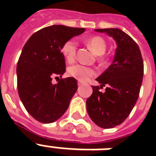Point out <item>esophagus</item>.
I'll return each instance as SVG.
<instances>
[{"mask_svg": "<svg viewBox=\"0 0 156 156\" xmlns=\"http://www.w3.org/2000/svg\"><path fill=\"white\" fill-rule=\"evenodd\" d=\"M81 85H82V83H79V82H78V87H81Z\"/></svg>", "mask_w": 156, "mask_h": 156, "instance_id": "1", "label": "esophagus"}]
</instances>
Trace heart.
I'll list each match as a JSON object with an SVG mask.
<instances>
[{
  "mask_svg": "<svg viewBox=\"0 0 156 156\" xmlns=\"http://www.w3.org/2000/svg\"><path fill=\"white\" fill-rule=\"evenodd\" d=\"M87 44L91 48L93 52L97 55H102L106 50L107 45L103 38L94 36L87 40ZM78 49V42L75 39L67 40L61 48V52L64 57L68 62H73L76 57ZM68 74L80 82H86L96 74V71L92 67L83 66L81 64H75L68 68Z\"/></svg>",
  "mask_w": 156,
  "mask_h": 156,
  "instance_id": "b5f03b06",
  "label": "heart"
}]
</instances>
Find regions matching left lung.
I'll use <instances>...</instances> for the list:
<instances>
[{
  "label": "left lung",
  "mask_w": 156,
  "mask_h": 156,
  "mask_svg": "<svg viewBox=\"0 0 156 156\" xmlns=\"http://www.w3.org/2000/svg\"><path fill=\"white\" fill-rule=\"evenodd\" d=\"M113 38L117 48L112 64L96 78L101 85L92 86L87 100V110L98 126L111 129L119 126L130 114L138 100L143 83V61L137 43L118 28L96 29ZM106 86L105 91L100 89Z\"/></svg>",
  "instance_id": "obj_1"
}]
</instances>
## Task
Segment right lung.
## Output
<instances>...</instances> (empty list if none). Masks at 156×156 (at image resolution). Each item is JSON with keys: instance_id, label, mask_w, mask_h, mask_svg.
<instances>
[{"instance_id": "obj_1", "label": "right lung", "mask_w": 156, "mask_h": 156, "mask_svg": "<svg viewBox=\"0 0 156 156\" xmlns=\"http://www.w3.org/2000/svg\"><path fill=\"white\" fill-rule=\"evenodd\" d=\"M85 31L63 25L47 27L26 43L17 65L18 95L26 110L42 123H52L68 109L78 89L74 78H60L66 72L61 48L67 40Z\"/></svg>"}]
</instances>
